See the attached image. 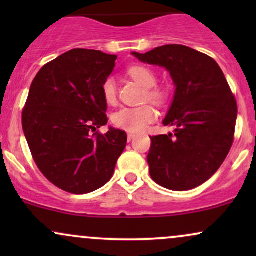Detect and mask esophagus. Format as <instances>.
Returning <instances> with one entry per match:
<instances>
[{
    "mask_svg": "<svg viewBox=\"0 0 256 256\" xmlns=\"http://www.w3.org/2000/svg\"><path fill=\"white\" fill-rule=\"evenodd\" d=\"M136 137H137V136H136V134H128V142H131V140H134Z\"/></svg>",
    "mask_w": 256,
    "mask_h": 256,
    "instance_id": "obj_1",
    "label": "esophagus"
}]
</instances>
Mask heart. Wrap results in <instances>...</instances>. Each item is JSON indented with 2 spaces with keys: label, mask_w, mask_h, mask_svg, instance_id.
I'll return each mask as SVG.
<instances>
[{
  "label": "heart",
  "mask_w": 256,
  "mask_h": 256,
  "mask_svg": "<svg viewBox=\"0 0 256 256\" xmlns=\"http://www.w3.org/2000/svg\"><path fill=\"white\" fill-rule=\"evenodd\" d=\"M128 74L142 85L146 89L144 98L155 104H164L168 98L166 89L155 86L156 84V74L149 67L134 64L128 70ZM102 95L108 104H114L116 102V82L113 77L104 79L102 84ZM156 118L154 108L149 104H143L140 107H122L113 116V122L116 128L122 130L138 134L142 132Z\"/></svg>",
  "instance_id": "b5f03b06"
}]
</instances>
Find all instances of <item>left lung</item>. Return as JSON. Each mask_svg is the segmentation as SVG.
<instances>
[{"label":"left lung","mask_w":256,"mask_h":256,"mask_svg":"<svg viewBox=\"0 0 256 256\" xmlns=\"http://www.w3.org/2000/svg\"><path fill=\"white\" fill-rule=\"evenodd\" d=\"M132 55L168 71L176 86L162 124L168 134L150 137L148 165L155 183L173 192L204 184L219 170L234 143L236 98L219 64L208 55L180 44Z\"/></svg>","instance_id":"8db88e82"}]
</instances>
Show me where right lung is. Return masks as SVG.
Returning <instances> with one entry per match:
<instances>
[{"instance_id": "right-lung-1", "label": "right lung", "mask_w": 256, "mask_h": 256, "mask_svg": "<svg viewBox=\"0 0 256 256\" xmlns=\"http://www.w3.org/2000/svg\"><path fill=\"white\" fill-rule=\"evenodd\" d=\"M116 55L72 49L40 68L22 110V130L44 177L71 194H88L113 177L126 132L107 124L102 84Z\"/></svg>"}]
</instances>
